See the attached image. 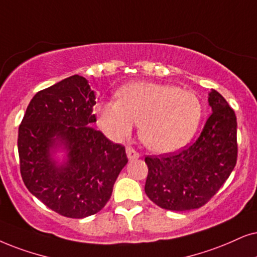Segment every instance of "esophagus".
<instances>
[{
	"label": "esophagus",
	"mask_w": 257,
	"mask_h": 257,
	"mask_svg": "<svg viewBox=\"0 0 257 257\" xmlns=\"http://www.w3.org/2000/svg\"><path fill=\"white\" fill-rule=\"evenodd\" d=\"M125 152H126V157H128L129 160H135V159H139L140 158V153L136 152L134 148L126 147Z\"/></svg>",
	"instance_id": "esophagus-1"
}]
</instances>
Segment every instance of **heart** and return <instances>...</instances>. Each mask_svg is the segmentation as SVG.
Instances as JSON below:
<instances>
[{"label":"heart","mask_w":257,"mask_h":257,"mask_svg":"<svg viewBox=\"0 0 257 257\" xmlns=\"http://www.w3.org/2000/svg\"><path fill=\"white\" fill-rule=\"evenodd\" d=\"M118 99L100 102L97 118L110 139L119 141L141 124L140 138L165 154L185 147L199 128L204 106L191 91L170 84L135 82L118 90Z\"/></svg>","instance_id":"1"}]
</instances>
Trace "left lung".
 <instances>
[{
    "instance_id": "left-lung-1",
    "label": "left lung",
    "mask_w": 257,
    "mask_h": 257,
    "mask_svg": "<svg viewBox=\"0 0 257 257\" xmlns=\"http://www.w3.org/2000/svg\"><path fill=\"white\" fill-rule=\"evenodd\" d=\"M212 113L196 142L179 153L146 157L145 192L171 211L198 209L225 183L237 161V121L224 97L211 90Z\"/></svg>"
}]
</instances>
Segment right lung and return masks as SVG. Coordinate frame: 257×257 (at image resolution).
<instances>
[{
  "label": "right lung",
  "mask_w": 257,
  "mask_h": 257,
  "mask_svg": "<svg viewBox=\"0 0 257 257\" xmlns=\"http://www.w3.org/2000/svg\"><path fill=\"white\" fill-rule=\"evenodd\" d=\"M95 91L82 76H71L32 98L19 126L22 180L47 207L69 218L95 215L105 206L128 159L91 123ZM67 153L63 163L54 154Z\"/></svg>",
  "instance_id": "add662e5"
}]
</instances>
